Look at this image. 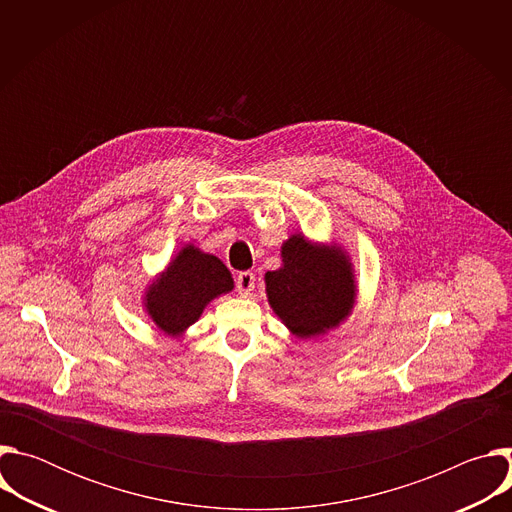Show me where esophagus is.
<instances>
[{
    "instance_id": "34e87169",
    "label": "esophagus",
    "mask_w": 512,
    "mask_h": 512,
    "mask_svg": "<svg viewBox=\"0 0 512 512\" xmlns=\"http://www.w3.org/2000/svg\"><path fill=\"white\" fill-rule=\"evenodd\" d=\"M235 285H237L239 296H249L251 291H253V287H255V273H251V271H241V273L237 275V279H235Z\"/></svg>"
}]
</instances>
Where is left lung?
<instances>
[{"instance_id": "1", "label": "left lung", "mask_w": 512, "mask_h": 512, "mask_svg": "<svg viewBox=\"0 0 512 512\" xmlns=\"http://www.w3.org/2000/svg\"><path fill=\"white\" fill-rule=\"evenodd\" d=\"M283 267L265 275L269 304L298 336H312L340 324L354 302L350 263L338 249L312 247L291 237L283 249Z\"/></svg>"}]
</instances>
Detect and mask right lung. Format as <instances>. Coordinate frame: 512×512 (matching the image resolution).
I'll return each mask as SVG.
<instances>
[{
	"label": "right lung",
	"instance_id": "1",
	"mask_svg": "<svg viewBox=\"0 0 512 512\" xmlns=\"http://www.w3.org/2000/svg\"><path fill=\"white\" fill-rule=\"evenodd\" d=\"M231 289L233 277L225 263L188 245L145 298L154 322L174 336L194 324L212 298Z\"/></svg>",
	"mask_w": 512,
	"mask_h": 512
}]
</instances>
